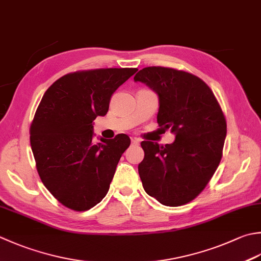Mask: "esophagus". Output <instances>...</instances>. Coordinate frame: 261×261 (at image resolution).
I'll list each match as a JSON object with an SVG mask.
<instances>
[{
  "mask_svg": "<svg viewBox=\"0 0 261 261\" xmlns=\"http://www.w3.org/2000/svg\"><path fill=\"white\" fill-rule=\"evenodd\" d=\"M139 142H140V140L138 139V138H132V139H131L132 145H139Z\"/></svg>",
  "mask_w": 261,
  "mask_h": 261,
  "instance_id": "obj_1",
  "label": "esophagus"
}]
</instances>
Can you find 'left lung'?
<instances>
[{"label": "left lung", "mask_w": 261, "mask_h": 261, "mask_svg": "<svg viewBox=\"0 0 261 261\" xmlns=\"http://www.w3.org/2000/svg\"><path fill=\"white\" fill-rule=\"evenodd\" d=\"M134 79L158 94L157 123L176 135L165 147L141 142L145 158L138 171L142 186L162 205H186L206 188L222 160L225 115L209 86L190 72L148 66Z\"/></svg>", "instance_id": "left-lung-1"}]
</instances>
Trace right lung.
Masks as SVG:
<instances>
[{"instance_id":"obj_1","label":"right lung","mask_w":261,"mask_h":261,"mask_svg":"<svg viewBox=\"0 0 261 261\" xmlns=\"http://www.w3.org/2000/svg\"><path fill=\"white\" fill-rule=\"evenodd\" d=\"M137 70L75 71L45 91L30 125V145L40 180L66 208L88 211L109 191L131 141L121 134L96 144L93 121L107 113L112 95Z\"/></svg>"}]
</instances>
